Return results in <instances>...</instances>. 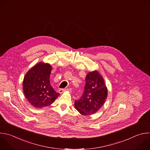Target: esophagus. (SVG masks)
<instances>
[{
  "mask_svg": "<svg viewBox=\"0 0 150 150\" xmlns=\"http://www.w3.org/2000/svg\"><path fill=\"white\" fill-rule=\"evenodd\" d=\"M71 91V89L70 88H66V89H60L59 90V92L60 93H63L64 92H65V91Z\"/></svg>",
  "mask_w": 150,
  "mask_h": 150,
  "instance_id": "1",
  "label": "esophagus"
}]
</instances>
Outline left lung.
I'll return each mask as SVG.
<instances>
[{
  "label": "left lung",
  "mask_w": 150,
  "mask_h": 150,
  "mask_svg": "<svg viewBox=\"0 0 150 150\" xmlns=\"http://www.w3.org/2000/svg\"><path fill=\"white\" fill-rule=\"evenodd\" d=\"M82 96L74 103L75 109L82 115L96 113L104 104L108 95L104 79L98 71L89 72L86 76Z\"/></svg>",
  "instance_id": "1"
}]
</instances>
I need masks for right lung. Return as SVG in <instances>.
I'll return each instance as SVG.
<instances>
[{
	"label": "right lung",
	"instance_id": "obj_1",
	"mask_svg": "<svg viewBox=\"0 0 150 150\" xmlns=\"http://www.w3.org/2000/svg\"><path fill=\"white\" fill-rule=\"evenodd\" d=\"M52 67L40 62L25 74L23 81L24 95L34 107L41 108L51 105L59 95L50 84Z\"/></svg>",
	"mask_w": 150,
	"mask_h": 150
}]
</instances>
